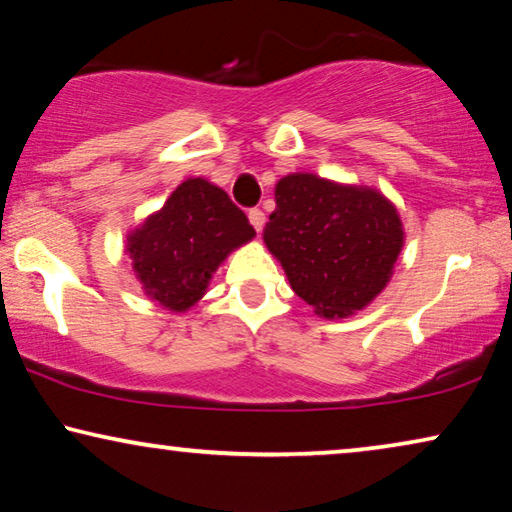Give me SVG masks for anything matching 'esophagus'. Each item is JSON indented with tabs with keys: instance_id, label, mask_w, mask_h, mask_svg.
I'll use <instances>...</instances> for the list:
<instances>
[{
	"instance_id": "obj_1",
	"label": "esophagus",
	"mask_w": 512,
	"mask_h": 512,
	"mask_svg": "<svg viewBox=\"0 0 512 512\" xmlns=\"http://www.w3.org/2000/svg\"><path fill=\"white\" fill-rule=\"evenodd\" d=\"M248 218H250V225L255 227L257 232H262V227H264V211L262 209H250L248 211Z\"/></svg>"
}]
</instances>
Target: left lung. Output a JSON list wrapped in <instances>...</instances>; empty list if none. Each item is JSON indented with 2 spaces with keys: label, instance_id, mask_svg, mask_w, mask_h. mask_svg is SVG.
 Here are the masks:
<instances>
[{
  "label": "left lung",
  "instance_id": "8db88e82",
  "mask_svg": "<svg viewBox=\"0 0 512 512\" xmlns=\"http://www.w3.org/2000/svg\"><path fill=\"white\" fill-rule=\"evenodd\" d=\"M264 243L319 317L342 319L384 292L404 230L395 204L377 188L294 172L276 183Z\"/></svg>",
  "mask_w": 512,
  "mask_h": 512
}]
</instances>
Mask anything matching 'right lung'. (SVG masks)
<instances>
[{"instance_id": "1", "label": "right lung", "mask_w": 512, "mask_h": 512, "mask_svg": "<svg viewBox=\"0 0 512 512\" xmlns=\"http://www.w3.org/2000/svg\"><path fill=\"white\" fill-rule=\"evenodd\" d=\"M255 230L216 183L190 177L163 207L126 234V253L144 294L172 312H186L207 294L211 276Z\"/></svg>"}]
</instances>
